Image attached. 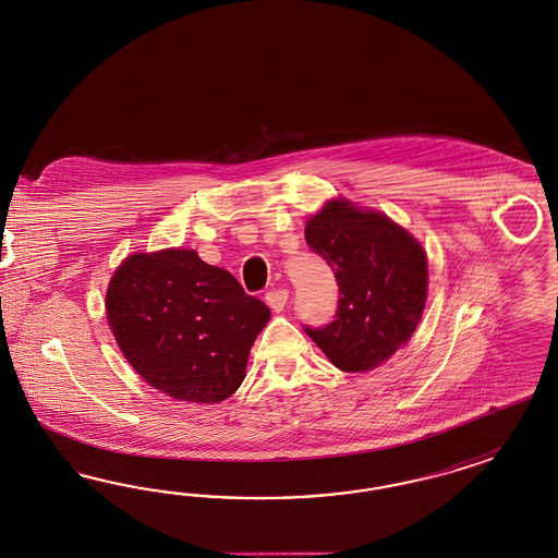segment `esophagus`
<instances>
[{
    "instance_id": "esophagus-1",
    "label": "esophagus",
    "mask_w": 558,
    "mask_h": 558,
    "mask_svg": "<svg viewBox=\"0 0 558 558\" xmlns=\"http://www.w3.org/2000/svg\"><path fill=\"white\" fill-rule=\"evenodd\" d=\"M287 301H289V292L284 289L269 290L268 294H266V303L274 311H282L284 305H287Z\"/></svg>"
}]
</instances>
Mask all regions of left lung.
Here are the masks:
<instances>
[{"mask_svg": "<svg viewBox=\"0 0 558 558\" xmlns=\"http://www.w3.org/2000/svg\"><path fill=\"white\" fill-rule=\"evenodd\" d=\"M305 239L340 290L336 319L305 331L340 371H373L404 347L423 317L426 253L385 214L359 210L348 199L313 214Z\"/></svg>", "mask_w": 558, "mask_h": 558, "instance_id": "8db88e82", "label": "left lung"}]
</instances>
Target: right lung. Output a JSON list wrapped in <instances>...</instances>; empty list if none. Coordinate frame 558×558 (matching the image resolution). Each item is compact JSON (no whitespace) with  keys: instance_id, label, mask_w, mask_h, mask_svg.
<instances>
[{"instance_id":"add662e5","label":"right lung","mask_w":558,"mask_h":558,"mask_svg":"<svg viewBox=\"0 0 558 558\" xmlns=\"http://www.w3.org/2000/svg\"><path fill=\"white\" fill-rule=\"evenodd\" d=\"M107 319L146 384L183 402L216 404L245 379L269 308L193 250L134 253L107 289Z\"/></svg>"}]
</instances>
